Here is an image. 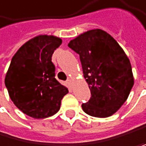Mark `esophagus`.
<instances>
[{"label":"esophagus","mask_w":146,"mask_h":146,"mask_svg":"<svg viewBox=\"0 0 146 146\" xmlns=\"http://www.w3.org/2000/svg\"><path fill=\"white\" fill-rule=\"evenodd\" d=\"M67 83H68L69 86H71V85H72V80L70 79V78H68V79L67 80Z\"/></svg>","instance_id":"obj_1"}]
</instances>
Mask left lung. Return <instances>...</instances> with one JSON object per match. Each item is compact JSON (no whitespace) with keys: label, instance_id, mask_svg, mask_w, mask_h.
Returning a JSON list of instances; mask_svg holds the SVG:
<instances>
[{"label":"left lung","instance_id":"1","mask_svg":"<svg viewBox=\"0 0 146 146\" xmlns=\"http://www.w3.org/2000/svg\"><path fill=\"white\" fill-rule=\"evenodd\" d=\"M68 47L79 55L91 92L88 102L82 104L84 112L96 117L115 114L134 86L131 63L123 48L99 29L80 34L70 40Z\"/></svg>","mask_w":146,"mask_h":146}]
</instances>
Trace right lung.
Instances as JSON below:
<instances>
[{"label": "right lung", "instance_id": "right-lung-1", "mask_svg": "<svg viewBox=\"0 0 146 146\" xmlns=\"http://www.w3.org/2000/svg\"><path fill=\"white\" fill-rule=\"evenodd\" d=\"M62 40L55 36L40 35L19 48L11 58L5 86L14 105L33 118H46L60 108L68 90L55 78L51 61Z\"/></svg>", "mask_w": 146, "mask_h": 146}]
</instances>
